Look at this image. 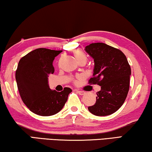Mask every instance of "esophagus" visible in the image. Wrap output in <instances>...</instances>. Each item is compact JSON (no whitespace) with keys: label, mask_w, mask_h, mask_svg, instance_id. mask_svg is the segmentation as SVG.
Masks as SVG:
<instances>
[{"label":"esophagus","mask_w":152,"mask_h":152,"mask_svg":"<svg viewBox=\"0 0 152 152\" xmlns=\"http://www.w3.org/2000/svg\"><path fill=\"white\" fill-rule=\"evenodd\" d=\"M76 91H77V93L79 94V95H81V96H82V95H84V94H86L85 91H80V90H77V89Z\"/></svg>","instance_id":"obj_1"}]
</instances>
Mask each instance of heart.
<instances>
[{
  "instance_id": "heart-1",
  "label": "heart",
  "mask_w": 152,
  "mask_h": 152,
  "mask_svg": "<svg viewBox=\"0 0 152 152\" xmlns=\"http://www.w3.org/2000/svg\"><path fill=\"white\" fill-rule=\"evenodd\" d=\"M73 53H74L75 56V58L77 59L81 58H86L85 54L83 53V52H81V50H76L74 51Z\"/></svg>"
}]
</instances>
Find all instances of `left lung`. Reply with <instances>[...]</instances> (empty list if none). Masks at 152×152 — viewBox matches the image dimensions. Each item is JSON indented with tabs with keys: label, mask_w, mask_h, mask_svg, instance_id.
<instances>
[{
	"label": "left lung",
	"mask_w": 152,
	"mask_h": 152,
	"mask_svg": "<svg viewBox=\"0 0 152 152\" xmlns=\"http://www.w3.org/2000/svg\"><path fill=\"white\" fill-rule=\"evenodd\" d=\"M85 50L94 62L89 83L98 84L96 102L88 110L96 116H108L117 111L127 96L131 71L126 56L120 50L104 43H92Z\"/></svg>",
	"instance_id": "obj_1"
}]
</instances>
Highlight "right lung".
Listing matches in <instances>:
<instances>
[{"instance_id":"right-lung-1","label":"right lung","mask_w":152,"mask_h":152,"mask_svg":"<svg viewBox=\"0 0 152 152\" xmlns=\"http://www.w3.org/2000/svg\"><path fill=\"white\" fill-rule=\"evenodd\" d=\"M63 50L38 48L20 59L15 73L20 96L32 113L39 116L54 115L62 110L72 91L69 88L63 91L52 90L48 75L54 72L53 61Z\"/></svg>"}]
</instances>
